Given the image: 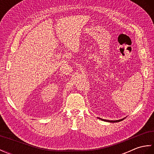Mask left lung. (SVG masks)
<instances>
[{
	"instance_id": "left-lung-1",
	"label": "left lung",
	"mask_w": 154,
	"mask_h": 154,
	"mask_svg": "<svg viewBox=\"0 0 154 154\" xmlns=\"http://www.w3.org/2000/svg\"><path fill=\"white\" fill-rule=\"evenodd\" d=\"M102 120H104V121H106V122H120V121H122L124 120L123 119H121V120H104V119H101Z\"/></svg>"
}]
</instances>
